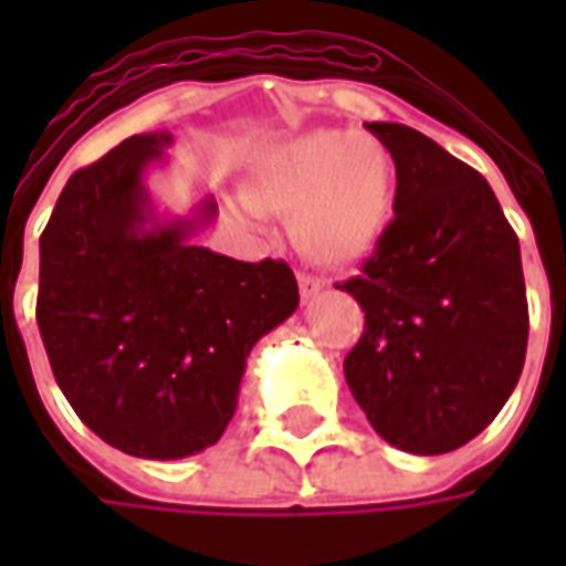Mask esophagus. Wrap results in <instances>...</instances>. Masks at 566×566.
Listing matches in <instances>:
<instances>
[{
	"instance_id": "esophagus-1",
	"label": "esophagus",
	"mask_w": 566,
	"mask_h": 566,
	"mask_svg": "<svg viewBox=\"0 0 566 566\" xmlns=\"http://www.w3.org/2000/svg\"><path fill=\"white\" fill-rule=\"evenodd\" d=\"M296 282H300V294H303V300H312V296H318L321 291L327 287L321 279L308 275V272H300V275H296Z\"/></svg>"
}]
</instances>
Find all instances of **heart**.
Instances as JSON below:
<instances>
[{
    "label": "heart",
    "mask_w": 566,
    "mask_h": 566,
    "mask_svg": "<svg viewBox=\"0 0 566 566\" xmlns=\"http://www.w3.org/2000/svg\"><path fill=\"white\" fill-rule=\"evenodd\" d=\"M397 193L394 154L373 136L318 129L275 145L245 181L254 209L291 211V239L321 266L369 258L388 230Z\"/></svg>",
    "instance_id": "b5f03b06"
}]
</instances>
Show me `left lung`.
I'll list each match as a JSON object with an SVG mask.
<instances>
[{
	"label": "left lung",
	"mask_w": 566,
	"mask_h": 566,
	"mask_svg": "<svg viewBox=\"0 0 566 566\" xmlns=\"http://www.w3.org/2000/svg\"><path fill=\"white\" fill-rule=\"evenodd\" d=\"M394 154V221L355 279L364 336L345 381L385 442L446 454L485 430L527 352L518 235L494 190L403 124H369Z\"/></svg>",
	"instance_id": "1"
}]
</instances>
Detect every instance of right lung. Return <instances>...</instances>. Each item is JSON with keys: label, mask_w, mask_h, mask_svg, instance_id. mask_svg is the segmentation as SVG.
I'll return each mask as SVG.
<instances>
[{"label": "right lung", "mask_w": 566, "mask_h": 566, "mask_svg": "<svg viewBox=\"0 0 566 566\" xmlns=\"http://www.w3.org/2000/svg\"><path fill=\"white\" fill-rule=\"evenodd\" d=\"M169 133L129 136L72 175L39 239L35 321L60 391L108 446L175 461L214 446L260 336L300 306L284 260L223 258L190 242L214 221L154 214L145 172Z\"/></svg>", "instance_id": "add662e5"}]
</instances>
